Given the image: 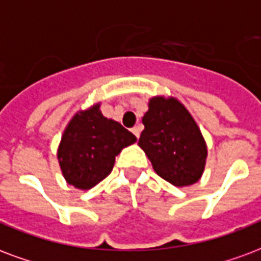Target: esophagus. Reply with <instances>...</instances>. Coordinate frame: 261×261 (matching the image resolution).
<instances>
[{"label": "esophagus", "mask_w": 261, "mask_h": 261, "mask_svg": "<svg viewBox=\"0 0 261 261\" xmlns=\"http://www.w3.org/2000/svg\"><path fill=\"white\" fill-rule=\"evenodd\" d=\"M131 131H133V134L137 137V138H140V134H141V125H136V127H133L131 128Z\"/></svg>", "instance_id": "obj_1"}]
</instances>
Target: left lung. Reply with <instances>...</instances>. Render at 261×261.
I'll return each instance as SVG.
<instances>
[{
    "label": "left lung",
    "mask_w": 261,
    "mask_h": 261,
    "mask_svg": "<svg viewBox=\"0 0 261 261\" xmlns=\"http://www.w3.org/2000/svg\"><path fill=\"white\" fill-rule=\"evenodd\" d=\"M142 117L138 145L156 174L175 187L195 184L203 174L207 146L194 117L173 96H153Z\"/></svg>",
    "instance_id": "1"
}]
</instances>
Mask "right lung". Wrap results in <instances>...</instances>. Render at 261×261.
Segmentation results:
<instances>
[{
	"label": "right lung",
	"mask_w": 261,
	"mask_h": 261,
	"mask_svg": "<svg viewBox=\"0 0 261 261\" xmlns=\"http://www.w3.org/2000/svg\"><path fill=\"white\" fill-rule=\"evenodd\" d=\"M101 103L77 112L63 131L58 160L67 184L90 190L111 174L116 156L136 136L99 111Z\"/></svg>",
	"instance_id": "right-lung-1"
}]
</instances>
